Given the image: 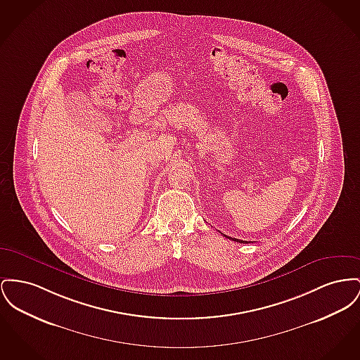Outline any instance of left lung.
<instances>
[{
    "label": "left lung",
    "mask_w": 360,
    "mask_h": 360,
    "mask_svg": "<svg viewBox=\"0 0 360 360\" xmlns=\"http://www.w3.org/2000/svg\"><path fill=\"white\" fill-rule=\"evenodd\" d=\"M223 235H224V233H223ZM224 236H226V238H229V239H231V240H233V242H239V243H243V242H246V240H240V239H236V238H230V236H227V235H224ZM246 243H248V242H246Z\"/></svg>",
    "instance_id": "left-lung-1"
}]
</instances>
